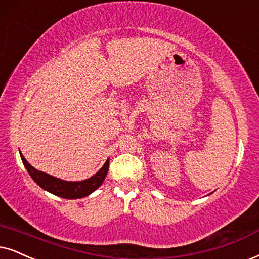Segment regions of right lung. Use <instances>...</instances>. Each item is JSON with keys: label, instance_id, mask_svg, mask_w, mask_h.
Wrapping results in <instances>:
<instances>
[{"label": "right lung", "instance_id": "right-lung-1", "mask_svg": "<svg viewBox=\"0 0 259 259\" xmlns=\"http://www.w3.org/2000/svg\"><path fill=\"white\" fill-rule=\"evenodd\" d=\"M20 156L29 176L32 177V179L40 188L51 192V194L60 196L62 198L68 199L86 197V196L92 194L93 191H96L103 184L104 179H105L107 175V171H109V160H107L104 163L103 167L100 168V171H98L90 179H86V181L82 182H65L62 181V179L55 178V177L48 175V173L38 171L33 166H31V163L27 162V160L24 158L22 154H20Z\"/></svg>", "mask_w": 259, "mask_h": 259}]
</instances>
